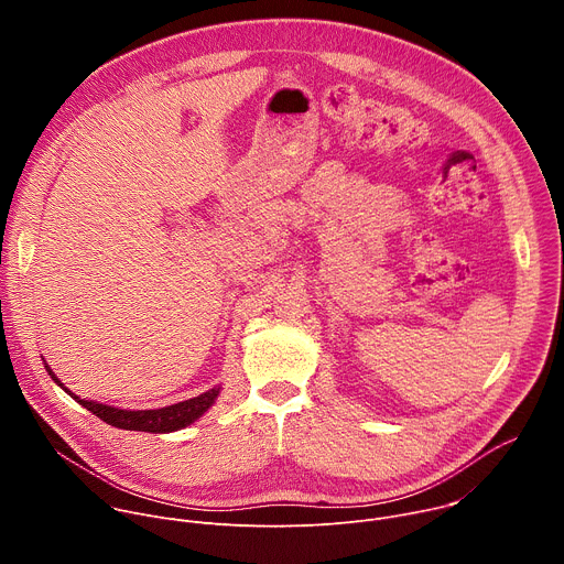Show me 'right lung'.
<instances>
[{
  "label": "right lung",
  "mask_w": 564,
  "mask_h": 564,
  "mask_svg": "<svg viewBox=\"0 0 564 564\" xmlns=\"http://www.w3.org/2000/svg\"><path fill=\"white\" fill-rule=\"evenodd\" d=\"M51 379L66 390L79 406H85L87 411H91L96 417H100L102 422H107L109 426L122 429V431H142V433H174L181 431L189 424H194L203 413H207V409L214 404L218 390L220 388H212L194 399H185L178 401V404L165 406V409H155V411H124V409H113L107 404H98V401L91 399H79L77 394H73L68 388H64V383L53 375V370L46 366Z\"/></svg>",
  "instance_id": "1"
}]
</instances>
